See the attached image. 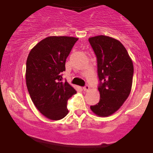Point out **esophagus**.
<instances>
[{"label":"esophagus","instance_id":"34e87169","mask_svg":"<svg viewBox=\"0 0 153 153\" xmlns=\"http://www.w3.org/2000/svg\"><path fill=\"white\" fill-rule=\"evenodd\" d=\"M90 90V87H89L88 85H85V86L83 87V91H88Z\"/></svg>","mask_w":153,"mask_h":153}]
</instances>
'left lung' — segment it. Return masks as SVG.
I'll list each match as a JSON object with an SVG mask.
<instances>
[{
	"label": "left lung",
	"mask_w": 153,
	"mask_h": 153,
	"mask_svg": "<svg viewBox=\"0 0 153 153\" xmlns=\"http://www.w3.org/2000/svg\"><path fill=\"white\" fill-rule=\"evenodd\" d=\"M88 41L97 58L100 81V101L91 106V109L99 117H108L122 106L130 94L133 62L124 45L116 39L100 35Z\"/></svg>",
	"instance_id": "left-lung-1"
}]
</instances>
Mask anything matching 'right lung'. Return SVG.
Returning <instances> with one entry per match:
<instances>
[{"mask_svg": "<svg viewBox=\"0 0 153 153\" xmlns=\"http://www.w3.org/2000/svg\"><path fill=\"white\" fill-rule=\"evenodd\" d=\"M78 39L52 36L31 49L26 60V82L36 108L47 118L59 120L68 114V100L76 91L62 82L67 57Z\"/></svg>", "mask_w": 153, "mask_h": 153, "instance_id": "right-lung-1", "label": "right lung"}]
</instances>
